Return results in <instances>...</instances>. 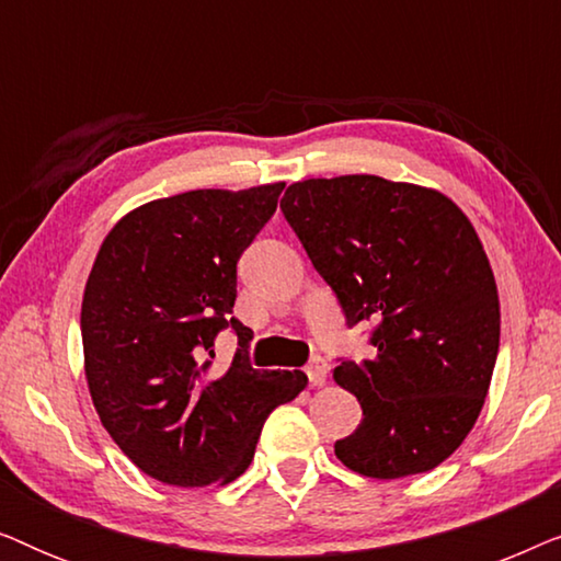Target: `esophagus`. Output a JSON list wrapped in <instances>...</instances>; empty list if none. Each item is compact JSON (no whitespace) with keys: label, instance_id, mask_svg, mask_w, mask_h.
Masks as SVG:
<instances>
[{"label":"esophagus","instance_id":"34e87169","mask_svg":"<svg viewBox=\"0 0 561 561\" xmlns=\"http://www.w3.org/2000/svg\"><path fill=\"white\" fill-rule=\"evenodd\" d=\"M306 375H309L311 386H324L327 382V363L321 357H313L311 365L306 367Z\"/></svg>","mask_w":561,"mask_h":561}]
</instances>
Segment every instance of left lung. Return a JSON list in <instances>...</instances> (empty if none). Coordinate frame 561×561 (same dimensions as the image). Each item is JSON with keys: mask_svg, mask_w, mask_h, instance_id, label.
Listing matches in <instances>:
<instances>
[{"mask_svg": "<svg viewBox=\"0 0 561 561\" xmlns=\"http://www.w3.org/2000/svg\"><path fill=\"white\" fill-rule=\"evenodd\" d=\"M280 209L347 324H378L373 357L334 367L363 405L334 455L375 480L434 470L472 432L501 342L495 275L472 221L442 191L380 175L296 181Z\"/></svg>", "mask_w": 561, "mask_h": 561, "instance_id": "left-lung-1", "label": "left lung"}]
</instances>
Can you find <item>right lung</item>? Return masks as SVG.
Listing matches in <instances>:
<instances>
[{
    "instance_id": "add662e5",
    "label": "right lung",
    "mask_w": 561,
    "mask_h": 561,
    "mask_svg": "<svg viewBox=\"0 0 561 561\" xmlns=\"http://www.w3.org/2000/svg\"><path fill=\"white\" fill-rule=\"evenodd\" d=\"M286 183L198 188L127 211L104 237L81 301L83 373L102 424L165 485H227L255 455L275 405L309 386L301 370H255L252 332L229 319L237 260ZM232 323L233 367L204 381L213 336Z\"/></svg>"
}]
</instances>
